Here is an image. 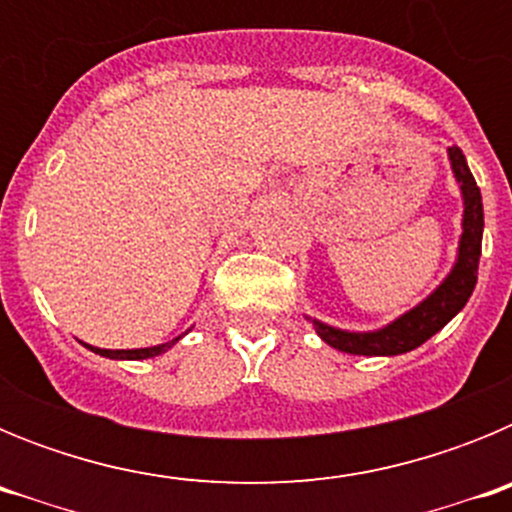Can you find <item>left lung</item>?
<instances>
[{
    "mask_svg": "<svg viewBox=\"0 0 512 512\" xmlns=\"http://www.w3.org/2000/svg\"><path fill=\"white\" fill-rule=\"evenodd\" d=\"M449 158L456 182L461 184V194H464V233H461L459 241V259H456V266L451 269L446 282L428 300H423L418 307H413L402 318H397L395 323H390L382 330H374V333H348V330L330 328V325L310 318V323L318 330V336L328 346L356 356L405 354V351H413L420 343L436 336L438 330L449 323L461 307L467 305V300L474 292V284H477L485 212H482V194H479V187L474 182L461 148L451 146Z\"/></svg>",
    "mask_w": 512,
    "mask_h": 512,
    "instance_id": "8db88e82",
    "label": "left lung"
}]
</instances>
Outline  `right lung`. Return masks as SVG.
<instances>
[{"instance_id":"1","label":"right lung","mask_w":512,"mask_h":512,"mask_svg":"<svg viewBox=\"0 0 512 512\" xmlns=\"http://www.w3.org/2000/svg\"><path fill=\"white\" fill-rule=\"evenodd\" d=\"M174 341H179V338H174ZM171 343H166V346H153V348H135V351H107V348H94V346L89 348H92L94 354L107 356V359H151V356H158L161 351H166Z\"/></svg>"}]
</instances>
